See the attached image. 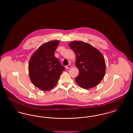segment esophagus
<instances>
[{"instance_id":"obj_1","label":"esophagus","mask_w":133,"mask_h":133,"mask_svg":"<svg viewBox=\"0 0 133 133\" xmlns=\"http://www.w3.org/2000/svg\"><path fill=\"white\" fill-rule=\"evenodd\" d=\"M71 67V66L70 65H68V66H65L66 69H69Z\"/></svg>"}]
</instances>
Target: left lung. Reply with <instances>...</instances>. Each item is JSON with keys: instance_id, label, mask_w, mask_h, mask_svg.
<instances>
[{"instance_id": "1", "label": "left lung", "mask_w": 133, "mask_h": 133, "mask_svg": "<svg viewBox=\"0 0 133 133\" xmlns=\"http://www.w3.org/2000/svg\"><path fill=\"white\" fill-rule=\"evenodd\" d=\"M70 48L76 55V65L79 69L76 83L83 88L97 85L105 75L106 64L101 53L91 45L82 41H72Z\"/></svg>"}]
</instances>
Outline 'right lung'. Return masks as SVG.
<instances>
[{
	"instance_id": "1",
	"label": "right lung",
	"mask_w": 133,
	"mask_h": 133,
	"mask_svg": "<svg viewBox=\"0 0 133 133\" xmlns=\"http://www.w3.org/2000/svg\"><path fill=\"white\" fill-rule=\"evenodd\" d=\"M59 41L46 42L40 46L30 58L28 70L30 80L34 86L43 91H48L57 84L65 68L54 52Z\"/></svg>"
}]
</instances>
